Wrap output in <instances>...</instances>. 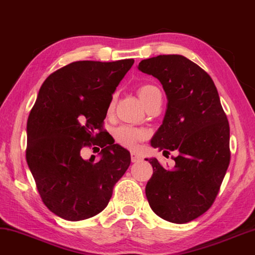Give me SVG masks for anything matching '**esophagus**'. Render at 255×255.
Listing matches in <instances>:
<instances>
[{
  "label": "esophagus",
  "mask_w": 255,
  "mask_h": 255,
  "mask_svg": "<svg viewBox=\"0 0 255 255\" xmlns=\"http://www.w3.org/2000/svg\"><path fill=\"white\" fill-rule=\"evenodd\" d=\"M130 159H131V162H138L142 160V158H140V155H138L137 153H135V152H132L130 154Z\"/></svg>",
  "instance_id": "obj_1"
}]
</instances>
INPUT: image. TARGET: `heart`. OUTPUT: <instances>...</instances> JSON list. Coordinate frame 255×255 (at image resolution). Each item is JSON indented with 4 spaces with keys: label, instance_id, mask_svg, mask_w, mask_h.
I'll list each match as a JSON object with an SVG mask.
<instances>
[{
    "label": "heart",
    "instance_id": "heart-1",
    "mask_svg": "<svg viewBox=\"0 0 255 255\" xmlns=\"http://www.w3.org/2000/svg\"><path fill=\"white\" fill-rule=\"evenodd\" d=\"M137 95L140 102H142L143 105L146 108L155 97L161 94L157 87L152 85H142L138 87ZM113 105H115V98H112L111 103L109 105V111H111L113 109ZM115 137L120 145L127 147V149H134L136 144H137L139 140H142L143 134L139 130H136V129L129 127H119L115 132Z\"/></svg>",
    "mask_w": 255,
    "mask_h": 255
}]
</instances>
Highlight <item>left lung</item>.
<instances>
[{
    "label": "left lung",
    "instance_id": "left-lung-1",
    "mask_svg": "<svg viewBox=\"0 0 255 255\" xmlns=\"http://www.w3.org/2000/svg\"><path fill=\"white\" fill-rule=\"evenodd\" d=\"M138 70L157 78L168 100L151 145L165 155L177 152L173 168L145 159L153 167L146 198L161 219L187 223L204 214L218 196L230 162L229 123L212 78L184 56L152 57Z\"/></svg>",
    "mask_w": 255,
    "mask_h": 255
}]
</instances>
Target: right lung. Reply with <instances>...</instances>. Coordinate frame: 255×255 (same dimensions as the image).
<instances>
[{
    "mask_svg": "<svg viewBox=\"0 0 255 255\" xmlns=\"http://www.w3.org/2000/svg\"><path fill=\"white\" fill-rule=\"evenodd\" d=\"M134 59L73 62L45 79L27 120L26 160L43 204L68 221L97 215L130 165V153L108 145L104 119L119 82ZM101 146L102 158H82Z\"/></svg>",
    "mask_w": 255,
    "mask_h": 255,
    "instance_id": "1",
    "label": "right lung"
}]
</instances>
